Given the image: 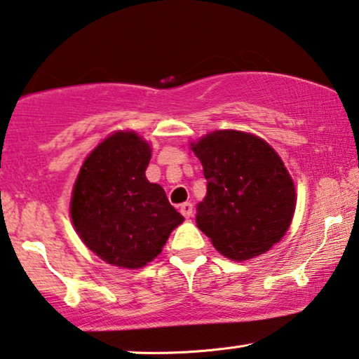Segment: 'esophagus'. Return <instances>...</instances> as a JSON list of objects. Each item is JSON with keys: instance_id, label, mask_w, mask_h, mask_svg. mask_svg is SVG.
<instances>
[{"instance_id": "34e87169", "label": "esophagus", "mask_w": 359, "mask_h": 359, "mask_svg": "<svg viewBox=\"0 0 359 359\" xmlns=\"http://www.w3.org/2000/svg\"><path fill=\"white\" fill-rule=\"evenodd\" d=\"M192 208H194L192 203L185 202V203L180 205V213H182L185 218H190V217H192Z\"/></svg>"}]
</instances>
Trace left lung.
Returning a JSON list of instances; mask_svg holds the SVG:
<instances>
[{
    "instance_id": "1",
    "label": "left lung",
    "mask_w": 359,
    "mask_h": 359,
    "mask_svg": "<svg viewBox=\"0 0 359 359\" xmlns=\"http://www.w3.org/2000/svg\"><path fill=\"white\" fill-rule=\"evenodd\" d=\"M192 151L207 179L197 226L217 251L245 261L276 245L295 210L294 182L277 152L261 137L228 130L210 133Z\"/></svg>"
}]
</instances>
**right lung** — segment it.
<instances>
[{
    "label": "right lung",
    "mask_w": 359,
    "mask_h": 359,
    "mask_svg": "<svg viewBox=\"0 0 359 359\" xmlns=\"http://www.w3.org/2000/svg\"><path fill=\"white\" fill-rule=\"evenodd\" d=\"M151 147L136 133H114L83 162L70 215L82 241L109 264L136 269L154 259L184 217L146 179Z\"/></svg>",
    "instance_id": "1"
}]
</instances>
